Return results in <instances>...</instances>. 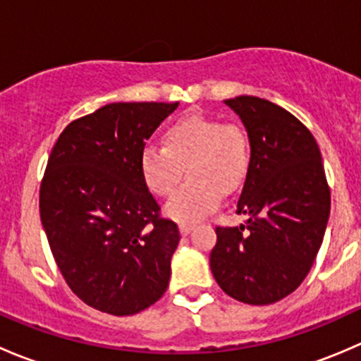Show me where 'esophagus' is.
I'll return each mask as SVG.
<instances>
[{
	"mask_svg": "<svg viewBox=\"0 0 361 361\" xmlns=\"http://www.w3.org/2000/svg\"><path fill=\"white\" fill-rule=\"evenodd\" d=\"M192 231H194V225H188V224H181V225H180L181 235H188Z\"/></svg>",
	"mask_w": 361,
	"mask_h": 361,
	"instance_id": "34e87169",
	"label": "esophagus"
}]
</instances>
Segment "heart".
<instances>
[{"instance_id": "obj_1", "label": "heart", "mask_w": 361, "mask_h": 361, "mask_svg": "<svg viewBox=\"0 0 361 361\" xmlns=\"http://www.w3.org/2000/svg\"><path fill=\"white\" fill-rule=\"evenodd\" d=\"M250 160V137L241 126L190 115L166 130L164 147L143 148L140 171L147 187L166 197L187 169L188 181L166 202L164 213L180 224H194L216 209L224 192L245 181Z\"/></svg>"}]
</instances>
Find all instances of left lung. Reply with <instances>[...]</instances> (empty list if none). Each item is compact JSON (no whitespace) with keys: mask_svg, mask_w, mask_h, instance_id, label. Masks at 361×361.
<instances>
[{"mask_svg":"<svg viewBox=\"0 0 361 361\" xmlns=\"http://www.w3.org/2000/svg\"><path fill=\"white\" fill-rule=\"evenodd\" d=\"M241 118L251 160L239 227H216L211 272L225 293L251 305L281 300L300 286L323 243L330 188L322 152L307 127L267 99L224 101Z\"/></svg>","mask_w":361,"mask_h":361,"instance_id":"8db88e82","label":"left lung"}]
</instances>
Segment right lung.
Here are the masks:
<instances>
[{"instance_id": "right-lung-1", "label": "right lung", "mask_w": 361, "mask_h": 361, "mask_svg": "<svg viewBox=\"0 0 361 361\" xmlns=\"http://www.w3.org/2000/svg\"><path fill=\"white\" fill-rule=\"evenodd\" d=\"M180 103H111L71 122L39 188V216L68 286L87 305L130 316L162 297L180 243L140 171L145 141Z\"/></svg>"}]
</instances>
